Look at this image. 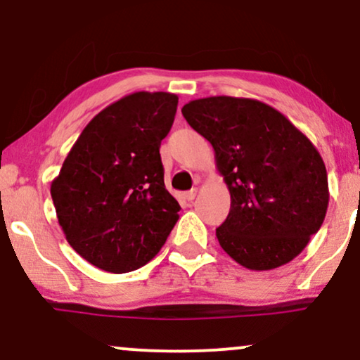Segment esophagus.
<instances>
[{
	"label": "esophagus",
	"instance_id": "1",
	"mask_svg": "<svg viewBox=\"0 0 360 360\" xmlns=\"http://www.w3.org/2000/svg\"><path fill=\"white\" fill-rule=\"evenodd\" d=\"M196 194H198V189L193 188L191 191H186V193H184V200H186V201H193L194 198H196Z\"/></svg>",
	"mask_w": 360,
	"mask_h": 360
}]
</instances>
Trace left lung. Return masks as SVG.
Here are the masks:
<instances>
[{
    "instance_id": "obj_1",
    "label": "left lung",
    "mask_w": 360,
    "mask_h": 360,
    "mask_svg": "<svg viewBox=\"0 0 360 360\" xmlns=\"http://www.w3.org/2000/svg\"><path fill=\"white\" fill-rule=\"evenodd\" d=\"M186 122L213 146L229 186L230 213L217 229L221 249L252 271L284 266L320 230L328 208L323 159L272 106L212 96L183 106Z\"/></svg>"
}]
</instances>
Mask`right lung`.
<instances>
[{"mask_svg":"<svg viewBox=\"0 0 360 360\" xmlns=\"http://www.w3.org/2000/svg\"><path fill=\"white\" fill-rule=\"evenodd\" d=\"M177 96L128 94L86 125L51 194L65 238L98 269L123 274L162 249L181 206L164 186L160 142L174 123Z\"/></svg>","mask_w":360,"mask_h":360,"instance_id":"right-lung-1","label":"right lung"}]
</instances>
